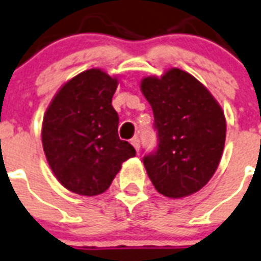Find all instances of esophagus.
Returning <instances> with one entry per match:
<instances>
[{
  "label": "esophagus",
  "instance_id": "obj_1",
  "mask_svg": "<svg viewBox=\"0 0 261 261\" xmlns=\"http://www.w3.org/2000/svg\"><path fill=\"white\" fill-rule=\"evenodd\" d=\"M131 145L134 146V149L137 150V151H139V138H133V139H131Z\"/></svg>",
  "mask_w": 261,
  "mask_h": 261
}]
</instances>
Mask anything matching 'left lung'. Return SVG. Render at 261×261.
I'll return each instance as SVG.
<instances>
[{
    "label": "left lung",
    "instance_id": "obj_1",
    "mask_svg": "<svg viewBox=\"0 0 261 261\" xmlns=\"http://www.w3.org/2000/svg\"><path fill=\"white\" fill-rule=\"evenodd\" d=\"M141 91L154 112L158 149L143 158L156 192L182 198L201 190L219 167L226 135L221 106L188 72L169 68L146 76Z\"/></svg>",
    "mask_w": 261,
    "mask_h": 261
}]
</instances>
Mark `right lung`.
<instances>
[{
    "mask_svg": "<svg viewBox=\"0 0 261 261\" xmlns=\"http://www.w3.org/2000/svg\"><path fill=\"white\" fill-rule=\"evenodd\" d=\"M118 76L91 68L73 76L50 100L41 127L42 149L56 179L80 196L105 193L135 149L118 135L112 96Z\"/></svg>",
    "mask_w": 261,
    "mask_h": 261,
    "instance_id": "1",
    "label": "right lung"
}]
</instances>
